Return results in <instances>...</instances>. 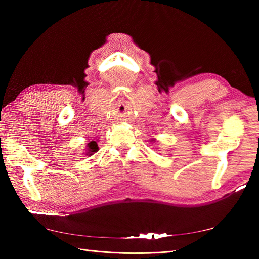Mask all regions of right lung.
<instances>
[{"mask_svg":"<svg viewBox=\"0 0 259 259\" xmlns=\"http://www.w3.org/2000/svg\"><path fill=\"white\" fill-rule=\"evenodd\" d=\"M99 150V148H98V144L96 141H90L89 144H88V146H87V152H85V155H88V156H91V155H93V153L95 152H97Z\"/></svg>","mask_w":259,"mask_h":259,"instance_id":"obj_1","label":"right lung"}]
</instances>
